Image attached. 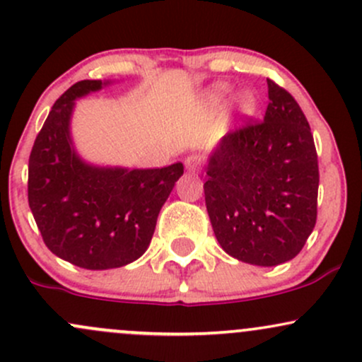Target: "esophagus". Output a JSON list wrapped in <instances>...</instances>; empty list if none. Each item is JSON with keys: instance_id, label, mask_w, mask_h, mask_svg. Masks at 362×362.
Masks as SVG:
<instances>
[{"instance_id": "obj_1", "label": "esophagus", "mask_w": 362, "mask_h": 362, "mask_svg": "<svg viewBox=\"0 0 362 362\" xmlns=\"http://www.w3.org/2000/svg\"><path fill=\"white\" fill-rule=\"evenodd\" d=\"M202 161L204 160H202V156H199V154H189V156L185 158V168L192 173L199 172L202 168Z\"/></svg>"}]
</instances>
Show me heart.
<instances>
[{"label": "heart", "instance_id": "b5f03b06", "mask_svg": "<svg viewBox=\"0 0 362 362\" xmlns=\"http://www.w3.org/2000/svg\"><path fill=\"white\" fill-rule=\"evenodd\" d=\"M228 93H230V87L226 84H220L214 87L211 96L214 101H221V99L228 96ZM237 106H239V111L242 115H252L257 106L256 96H254L252 93H249V90H245V93H242L239 99H237Z\"/></svg>", "mask_w": 362, "mask_h": 362}]
</instances>
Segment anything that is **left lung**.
Masks as SVG:
<instances>
[{
    "label": "left lung",
    "mask_w": 362,
    "mask_h": 362,
    "mask_svg": "<svg viewBox=\"0 0 362 362\" xmlns=\"http://www.w3.org/2000/svg\"><path fill=\"white\" fill-rule=\"evenodd\" d=\"M263 122L228 132L209 156L206 208L226 254L276 266L300 252L316 225L317 154L291 93L268 78Z\"/></svg>",
    "instance_id": "8db88e82"
}]
</instances>
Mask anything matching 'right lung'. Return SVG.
I'll return each instance as SVG.
<instances>
[{
  "mask_svg": "<svg viewBox=\"0 0 362 362\" xmlns=\"http://www.w3.org/2000/svg\"><path fill=\"white\" fill-rule=\"evenodd\" d=\"M110 82L81 81L47 115L29 158V206L51 252L86 269L120 268L139 259L182 163L165 168L96 166L77 154L70 136L75 99Z\"/></svg>",
  "mask_w": 362,
  "mask_h": 362,
  "instance_id": "right-lung-1",
  "label": "right lung"
}]
</instances>
